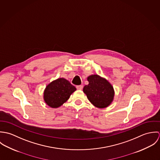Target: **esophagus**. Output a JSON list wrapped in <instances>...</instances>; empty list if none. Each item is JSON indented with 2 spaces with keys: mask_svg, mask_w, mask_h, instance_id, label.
Masks as SVG:
<instances>
[{
  "mask_svg": "<svg viewBox=\"0 0 160 160\" xmlns=\"http://www.w3.org/2000/svg\"><path fill=\"white\" fill-rule=\"evenodd\" d=\"M76 88H77L78 90H82V88H83V86H81V85H80V86H76Z\"/></svg>",
  "mask_w": 160,
  "mask_h": 160,
  "instance_id": "obj_1",
  "label": "esophagus"
}]
</instances>
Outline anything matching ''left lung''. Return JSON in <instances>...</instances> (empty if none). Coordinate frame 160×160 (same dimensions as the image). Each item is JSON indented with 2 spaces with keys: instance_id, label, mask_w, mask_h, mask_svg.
I'll use <instances>...</instances> for the list:
<instances>
[{
  "instance_id": "8db88e82",
  "label": "left lung",
  "mask_w": 160,
  "mask_h": 160,
  "mask_svg": "<svg viewBox=\"0 0 160 160\" xmlns=\"http://www.w3.org/2000/svg\"><path fill=\"white\" fill-rule=\"evenodd\" d=\"M89 84L83 88L92 104L98 108L108 107L114 100V91L113 86L107 79L98 74H92L88 77Z\"/></svg>"
}]
</instances>
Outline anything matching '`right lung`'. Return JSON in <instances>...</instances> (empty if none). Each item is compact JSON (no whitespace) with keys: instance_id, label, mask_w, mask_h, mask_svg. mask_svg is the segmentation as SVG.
I'll return each mask as SVG.
<instances>
[{"instance_id":"add662e5","label":"right lung","mask_w":160,"mask_h":160,"mask_svg":"<svg viewBox=\"0 0 160 160\" xmlns=\"http://www.w3.org/2000/svg\"><path fill=\"white\" fill-rule=\"evenodd\" d=\"M76 91V88L68 80L60 78L47 84L44 91V100L48 107L57 108L65 103Z\"/></svg>"}]
</instances>
